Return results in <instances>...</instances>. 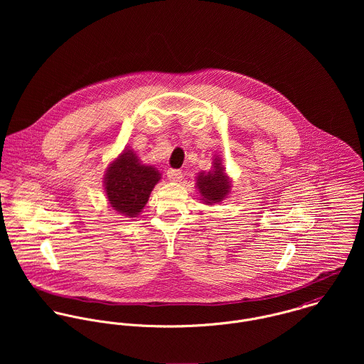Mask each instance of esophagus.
Wrapping results in <instances>:
<instances>
[{
    "instance_id": "obj_1",
    "label": "esophagus",
    "mask_w": 364,
    "mask_h": 364,
    "mask_svg": "<svg viewBox=\"0 0 364 364\" xmlns=\"http://www.w3.org/2000/svg\"><path fill=\"white\" fill-rule=\"evenodd\" d=\"M166 176L171 182H181L182 179V172L179 169H168Z\"/></svg>"
}]
</instances>
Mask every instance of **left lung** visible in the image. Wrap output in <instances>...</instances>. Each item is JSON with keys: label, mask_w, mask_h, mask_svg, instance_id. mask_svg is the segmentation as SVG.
<instances>
[{"label": "left lung", "mask_w": 364, "mask_h": 364, "mask_svg": "<svg viewBox=\"0 0 364 364\" xmlns=\"http://www.w3.org/2000/svg\"><path fill=\"white\" fill-rule=\"evenodd\" d=\"M218 156L213 159V166L208 172H199L196 176V186L206 205L211 206L223 202L231 191V181L225 173V168Z\"/></svg>", "instance_id": "1"}]
</instances>
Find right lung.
<instances>
[{"label": "right lung", "mask_w": 364, "mask_h": 364, "mask_svg": "<svg viewBox=\"0 0 364 364\" xmlns=\"http://www.w3.org/2000/svg\"><path fill=\"white\" fill-rule=\"evenodd\" d=\"M159 179L158 169L141 164L133 150H123L105 173V193L110 208L126 217H137Z\"/></svg>", "instance_id": "right-lung-1"}]
</instances>
